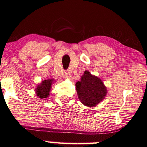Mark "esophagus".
<instances>
[{"mask_svg":"<svg viewBox=\"0 0 147 147\" xmlns=\"http://www.w3.org/2000/svg\"><path fill=\"white\" fill-rule=\"evenodd\" d=\"M68 75H69V74H68L67 72H66V71H64V72H63V77H64L65 78H67V77H68Z\"/></svg>","mask_w":147,"mask_h":147,"instance_id":"obj_1","label":"esophagus"}]
</instances>
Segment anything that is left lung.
Masks as SVG:
<instances>
[{
  "label": "left lung",
  "mask_w": 147,
  "mask_h": 147,
  "mask_svg": "<svg viewBox=\"0 0 147 147\" xmlns=\"http://www.w3.org/2000/svg\"><path fill=\"white\" fill-rule=\"evenodd\" d=\"M79 100L86 107H93L101 102L107 96V87L101 79L85 71L81 81L76 84Z\"/></svg>",
  "instance_id": "left-lung-1"
}]
</instances>
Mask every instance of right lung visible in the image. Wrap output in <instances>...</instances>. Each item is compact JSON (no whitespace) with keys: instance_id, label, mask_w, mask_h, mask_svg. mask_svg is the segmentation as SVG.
<instances>
[{"instance_id":"1","label":"right lung","mask_w":147,"mask_h":147,"mask_svg":"<svg viewBox=\"0 0 147 147\" xmlns=\"http://www.w3.org/2000/svg\"><path fill=\"white\" fill-rule=\"evenodd\" d=\"M54 82L53 79H47L42 81L36 88V95L40 98H46L50 94L51 85Z\"/></svg>"}]
</instances>
